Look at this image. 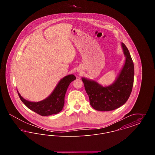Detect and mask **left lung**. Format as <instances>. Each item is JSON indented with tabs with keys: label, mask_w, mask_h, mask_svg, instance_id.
I'll use <instances>...</instances> for the list:
<instances>
[{
	"label": "left lung",
	"mask_w": 155,
	"mask_h": 155,
	"mask_svg": "<svg viewBox=\"0 0 155 155\" xmlns=\"http://www.w3.org/2000/svg\"><path fill=\"white\" fill-rule=\"evenodd\" d=\"M122 46L126 57L125 64L113 84L103 87L95 81L82 78L90 104L96 110H115L123 105L130 96L134 84V67L128 49L124 44Z\"/></svg>",
	"instance_id": "1"
}]
</instances>
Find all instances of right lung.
I'll return each instance as SVG.
<instances>
[{"label": "right lung", "mask_w": 155, "mask_h": 155, "mask_svg": "<svg viewBox=\"0 0 155 155\" xmlns=\"http://www.w3.org/2000/svg\"><path fill=\"white\" fill-rule=\"evenodd\" d=\"M76 79L74 75H68L61 79L52 94L42 101L39 102H31L24 99L18 93L21 101L30 110L37 114L47 116L58 114L62 110L64 104V96L68 85Z\"/></svg>", "instance_id": "add662e5"}]
</instances>
